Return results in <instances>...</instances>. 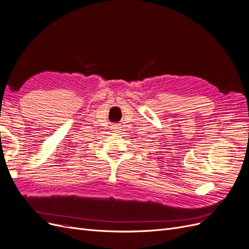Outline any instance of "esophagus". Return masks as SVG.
Instances as JSON below:
<instances>
[{
    "label": "esophagus",
    "mask_w": 249,
    "mask_h": 249,
    "mask_svg": "<svg viewBox=\"0 0 249 249\" xmlns=\"http://www.w3.org/2000/svg\"><path fill=\"white\" fill-rule=\"evenodd\" d=\"M112 130H114L115 132H118V130H119L118 124H113V125H112Z\"/></svg>",
    "instance_id": "obj_1"
}]
</instances>
